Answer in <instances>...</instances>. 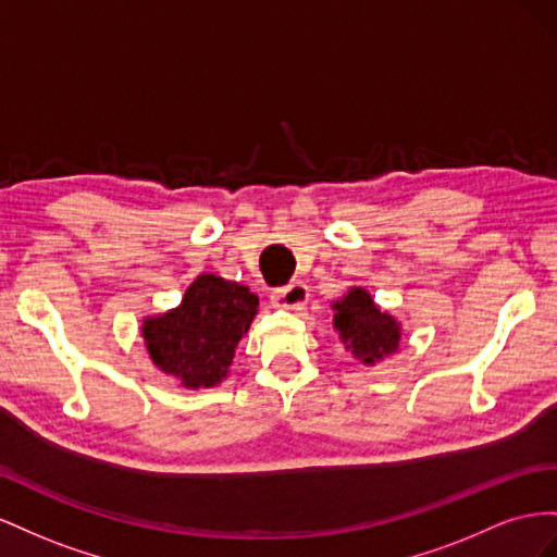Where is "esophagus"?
<instances>
[{
    "mask_svg": "<svg viewBox=\"0 0 557 557\" xmlns=\"http://www.w3.org/2000/svg\"><path fill=\"white\" fill-rule=\"evenodd\" d=\"M273 304L277 308H284V310H300L306 306L308 300V287L304 282H292L287 284V287H277L273 289Z\"/></svg>",
    "mask_w": 557,
    "mask_h": 557,
    "instance_id": "1",
    "label": "esophagus"
}]
</instances>
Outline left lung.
I'll use <instances>...</instances> for the list:
<instances>
[{"mask_svg":"<svg viewBox=\"0 0 557 557\" xmlns=\"http://www.w3.org/2000/svg\"><path fill=\"white\" fill-rule=\"evenodd\" d=\"M336 329L352 355L373 363L399 347L401 331L394 317L380 310L363 289H352L336 306Z\"/></svg>","mask_w":557,"mask_h":557,"instance_id":"obj_1","label":"left lung"}]
</instances>
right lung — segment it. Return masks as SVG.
<instances>
[{
  "label": "right lung",
  "mask_w": 557,
  "mask_h": 557,
  "mask_svg": "<svg viewBox=\"0 0 557 557\" xmlns=\"http://www.w3.org/2000/svg\"><path fill=\"white\" fill-rule=\"evenodd\" d=\"M259 298L237 282L200 275L182 306L145 322L153 363L186 387H212L226 377L235 345L247 333Z\"/></svg>",
  "instance_id": "obj_1"
}]
</instances>
